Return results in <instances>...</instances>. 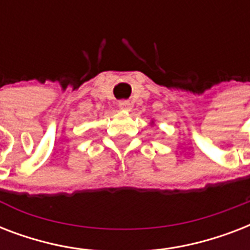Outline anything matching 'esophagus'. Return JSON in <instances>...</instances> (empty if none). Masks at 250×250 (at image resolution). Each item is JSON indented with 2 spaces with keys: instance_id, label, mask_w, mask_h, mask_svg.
I'll return each instance as SVG.
<instances>
[{
  "instance_id": "34e87169",
  "label": "esophagus",
  "mask_w": 250,
  "mask_h": 250,
  "mask_svg": "<svg viewBox=\"0 0 250 250\" xmlns=\"http://www.w3.org/2000/svg\"><path fill=\"white\" fill-rule=\"evenodd\" d=\"M118 106H119L121 110H123V111H131V104H129V101H119Z\"/></svg>"
}]
</instances>
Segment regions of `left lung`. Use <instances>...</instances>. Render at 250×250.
<instances>
[{
    "instance_id": "1",
    "label": "left lung",
    "mask_w": 250,
    "mask_h": 250,
    "mask_svg": "<svg viewBox=\"0 0 250 250\" xmlns=\"http://www.w3.org/2000/svg\"><path fill=\"white\" fill-rule=\"evenodd\" d=\"M153 123H154V122H153V121H152V125H153Z\"/></svg>"
}]
</instances>
